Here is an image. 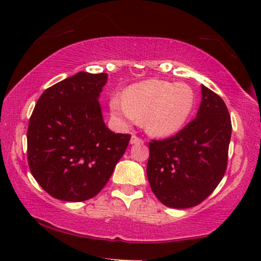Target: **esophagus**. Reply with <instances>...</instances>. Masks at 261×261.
<instances>
[{
  "instance_id": "1",
  "label": "esophagus",
  "mask_w": 261,
  "mask_h": 261,
  "mask_svg": "<svg viewBox=\"0 0 261 261\" xmlns=\"http://www.w3.org/2000/svg\"><path fill=\"white\" fill-rule=\"evenodd\" d=\"M130 142L132 143V145H134V143H143V139H142V138H140V137L136 136V135H132Z\"/></svg>"
}]
</instances>
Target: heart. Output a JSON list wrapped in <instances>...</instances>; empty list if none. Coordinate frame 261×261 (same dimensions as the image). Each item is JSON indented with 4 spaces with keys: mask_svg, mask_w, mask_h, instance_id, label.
<instances>
[{
    "mask_svg": "<svg viewBox=\"0 0 261 261\" xmlns=\"http://www.w3.org/2000/svg\"><path fill=\"white\" fill-rule=\"evenodd\" d=\"M195 95L184 83L150 80L131 86L125 97H113L111 111L121 122L143 118L146 130L153 136H170L184 125L191 115Z\"/></svg>",
    "mask_w": 261,
    "mask_h": 261,
    "instance_id": "1",
    "label": "heart"
}]
</instances>
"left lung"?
<instances>
[{
	"label": "left lung",
	"mask_w": 261,
	"mask_h": 261,
	"mask_svg": "<svg viewBox=\"0 0 261 261\" xmlns=\"http://www.w3.org/2000/svg\"><path fill=\"white\" fill-rule=\"evenodd\" d=\"M231 131L224 101L202 85L196 118L176 135L149 142L147 176L159 201L188 208L207 198L225 174Z\"/></svg>",
	"instance_id": "left-lung-1"
}]
</instances>
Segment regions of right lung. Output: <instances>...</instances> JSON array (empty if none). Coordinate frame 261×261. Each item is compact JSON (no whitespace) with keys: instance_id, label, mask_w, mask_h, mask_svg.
<instances>
[{"instance_id":"right-lung-1","label":"right lung","mask_w":261,"mask_h":261,"mask_svg":"<svg viewBox=\"0 0 261 261\" xmlns=\"http://www.w3.org/2000/svg\"><path fill=\"white\" fill-rule=\"evenodd\" d=\"M105 73L80 71L41 94L28 125V164L49 195L83 202L101 192L130 135L104 124L97 98Z\"/></svg>"}]
</instances>
